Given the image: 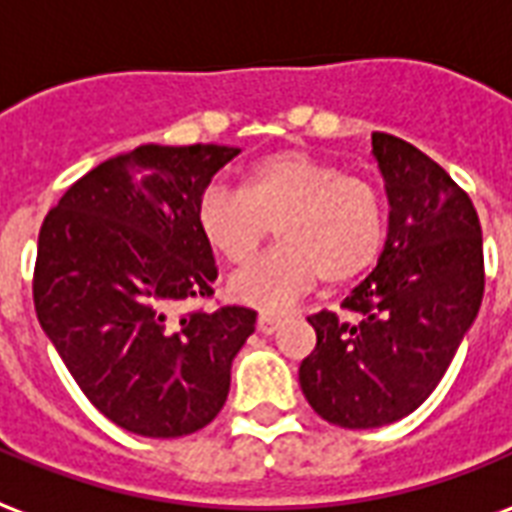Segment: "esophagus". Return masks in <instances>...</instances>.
<instances>
[{"label": "esophagus", "instance_id": "esophagus-1", "mask_svg": "<svg viewBox=\"0 0 512 512\" xmlns=\"http://www.w3.org/2000/svg\"><path fill=\"white\" fill-rule=\"evenodd\" d=\"M282 325V317H274V314H260L257 317V328L263 333H276Z\"/></svg>", "mask_w": 512, "mask_h": 512}]
</instances>
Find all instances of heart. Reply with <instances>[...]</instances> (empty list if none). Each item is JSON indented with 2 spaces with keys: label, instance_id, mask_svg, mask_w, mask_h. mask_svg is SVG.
Returning a JSON list of instances; mask_svg holds the SVG:
<instances>
[{
  "label": "heart",
  "instance_id": "1",
  "mask_svg": "<svg viewBox=\"0 0 512 512\" xmlns=\"http://www.w3.org/2000/svg\"><path fill=\"white\" fill-rule=\"evenodd\" d=\"M195 222L211 252L230 266L255 255L274 227L279 246L230 276L236 304L276 314L325 276L347 285L372 271L388 238L380 189L344 176L306 151L268 154L244 170L241 192L211 184L200 192Z\"/></svg>",
  "mask_w": 512,
  "mask_h": 512
}]
</instances>
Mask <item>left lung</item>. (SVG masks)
I'll use <instances>...</instances> for the list:
<instances>
[{"label":"left lung","instance_id":"left-lung-1","mask_svg":"<svg viewBox=\"0 0 512 512\" xmlns=\"http://www.w3.org/2000/svg\"><path fill=\"white\" fill-rule=\"evenodd\" d=\"M388 195L377 268L342 301L358 320L309 317L317 347L298 369L306 401L342 429H380L429 399L478 317L483 233L456 181L412 143L372 135Z\"/></svg>","mask_w":512,"mask_h":512}]
</instances>
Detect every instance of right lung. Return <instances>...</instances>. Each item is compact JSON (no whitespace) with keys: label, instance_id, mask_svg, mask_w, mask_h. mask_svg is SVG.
I'll use <instances>...</instances> for the list:
<instances>
[{"label":"right lung","instance_id":"1","mask_svg":"<svg viewBox=\"0 0 512 512\" xmlns=\"http://www.w3.org/2000/svg\"><path fill=\"white\" fill-rule=\"evenodd\" d=\"M230 146H138L64 192L37 241L34 309L86 399L124 431L173 439L225 407L252 309H179L217 263L195 222Z\"/></svg>","mask_w":512,"mask_h":512}]
</instances>
